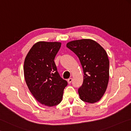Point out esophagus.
<instances>
[{
  "instance_id": "34e87169",
  "label": "esophagus",
  "mask_w": 131,
  "mask_h": 131,
  "mask_svg": "<svg viewBox=\"0 0 131 131\" xmlns=\"http://www.w3.org/2000/svg\"><path fill=\"white\" fill-rule=\"evenodd\" d=\"M67 81H68V83H69V84H70L72 82V78H69V79H68Z\"/></svg>"
}]
</instances>
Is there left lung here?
Instances as JSON below:
<instances>
[{
    "mask_svg": "<svg viewBox=\"0 0 131 131\" xmlns=\"http://www.w3.org/2000/svg\"><path fill=\"white\" fill-rule=\"evenodd\" d=\"M67 47L74 52L81 62L84 77L78 89L81 100L93 104L100 101L106 91L109 78V61L106 52L91 39L70 41Z\"/></svg>",
    "mask_w": 131,
    "mask_h": 131,
    "instance_id": "1",
    "label": "left lung"
}]
</instances>
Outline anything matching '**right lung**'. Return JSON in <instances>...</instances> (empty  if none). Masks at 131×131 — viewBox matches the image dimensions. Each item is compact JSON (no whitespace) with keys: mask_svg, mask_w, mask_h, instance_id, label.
<instances>
[{"mask_svg":"<svg viewBox=\"0 0 131 131\" xmlns=\"http://www.w3.org/2000/svg\"><path fill=\"white\" fill-rule=\"evenodd\" d=\"M61 45L59 42L39 41L33 45L25 59L27 86L36 100L47 106L61 102L67 85V82L59 75L54 61Z\"/></svg>","mask_w":131,"mask_h":131,"instance_id":"obj_1","label":"right lung"}]
</instances>
